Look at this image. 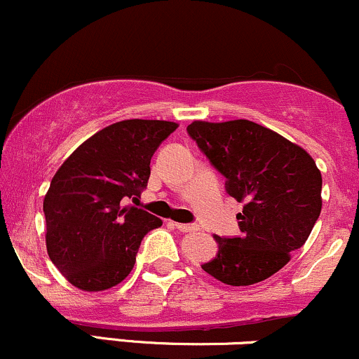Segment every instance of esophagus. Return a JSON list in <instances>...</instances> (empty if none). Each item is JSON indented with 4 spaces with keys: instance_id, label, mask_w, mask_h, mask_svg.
<instances>
[{
    "instance_id": "esophagus-1",
    "label": "esophagus",
    "mask_w": 359,
    "mask_h": 359,
    "mask_svg": "<svg viewBox=\"0 0 359 359\" xmlns=\"http://www.w3.org/2000/svg\"><path fill=\"white\" fill-rule=\"evenodd\" d=\"M174 226L179 231H184V233H191V231H199V226L197 224H182V222H174Z\"/></svg>"
}]
</instances>
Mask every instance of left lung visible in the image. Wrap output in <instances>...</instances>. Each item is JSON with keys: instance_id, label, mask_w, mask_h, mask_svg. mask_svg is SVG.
<instances>
[{"instance_id": "obj_1", "label": "left lung", "mask_w": 359, "mask_h": 359, "mask_svg": "<svg viewBox=\"0 0 359 359\" xmlns=\"http://www.w3.org/2000/svg\"><path fill=\"white\" fill-rule=\"evenodd\" d=\"M187 133L224 175L226 192L245 203L240 236L221 238L203 270L222 283L253 285L287 265L319 219L323 177L312 156L248 119L194 121Z\"/></svg>"}]
</instances>
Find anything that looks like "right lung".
<instances>
[{
  "label": "right lung",
  "instance_id": "add662e5",
  "mask_svg": "<svg viewBox=\"0 0 359 359\" xmlns=\"http://www.w3.org/2000/svg\"><path fill=\"white\" fill-rule=\"evenodd\" d=\"M177 123L125 119L97 131L62 163L43 199L47 253L74 287L100 292L123 282L142 240L162 226L138 201L150 160Z\"/></svg>",
  "mask_w": 359,
  "mask_h": 359
}]
</instances>
